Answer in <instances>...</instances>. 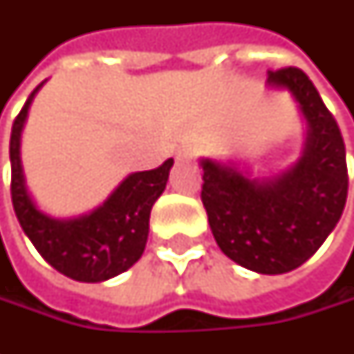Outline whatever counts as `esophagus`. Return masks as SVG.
<instances>
[{
  "instance_id": "34e87169",
  "label": "esophagus",
  "mask_w": 354,
  "mask_h": 354,
  "mask_svg": "<svg viewBox=\"0 0 354 354\" xmlns=\"http://www.w3.org/2000/svg\"><path fill=\"white\" fill-rule=\"evenodd\" d=\"M195 157V149L191 145H183L179 151H177V161H183V159H193Z\"/></svg>"
}]
</instances>
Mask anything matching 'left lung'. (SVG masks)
I'll return each instance as SVG.
<instances>
[{
	"mask_svg": "<svg viewBox=\"0 0 354 354\" xmlns=\"http://www.w3.org/2000/svg\"><path fill=\"white\" fill-rule=\"evenodd\" d=\"M268 88L288 90L306 120L301 156L288 169L252 177L236 161L203 157L201 198L218 248L258 274L307 262L333 232L347 203L345 143L333 114L299 68L268 71Z\"/></svg>",
	"mask_w": 354,
	"mask_h": 354,
	"instance_id": "8db88e82",
	"label": "left lung"
}]
</instances>
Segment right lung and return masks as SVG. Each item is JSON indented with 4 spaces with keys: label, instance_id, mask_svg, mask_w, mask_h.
Wrapping results in <instances>:
<instances>
[{
    "label": "right lung",
    "instance_id": "1",
    "mask_svg": "<svg viewBox=\"0 0 354 354\" xmlns=\"http://www.w3.org/2000/svg\"><path fill=\"white\" fill-rule=\"evenodd\" d=\"M45 82L31 92L11 128L13 209L23 232L57 272L86 283L106 281L129 270L142 258L149 234V212L165 191L173 159H167L157 169L129 173L102 205L78 216H53L41 211L25 183L21 133L35 94Z\"/></svg>",
    "mask_w": 354,
    "mask_h": 354
}]
</instances>
